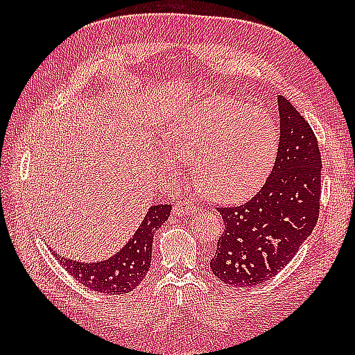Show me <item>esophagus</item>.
Instances as JSON below:
<instances>
[{"label":"esophagus","instance_id":"esophagus-1","mask_svg":"<svg viewBox=\"0 0 355 355\" xmlns=\"http://www.w3.org/2000/svg\"><path fill=\"white\" fill-rule=\"evenodd\" d=\"M195 210H197V206H195L193 202L183 200V201H178V202H175V205H173L172 212H173V215H177V216H184V215L193 214Z\"/></svg>","mask_w":355,"mask_h":355}]
</instances>
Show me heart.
<instances>
[{"label": "heart", "mask_w": 355, "mask_h": 355, "mask_svg": "<svg viewBox=\"0 0 355 355\" xmlns=\"http://www.w3.org/2000/svg\"><path fill=\"white\" fill-rule=\"evenodd\" d=\"M166 145L182 160H192V175L202 192L233 201L261 183L276 154L277 132L262 108L212 97L172 120ZM166 166L180 171L172 158Z\"/></svg>", "instance_id": "heart-1"}]
</instances>
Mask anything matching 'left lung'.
Masks as SVG:
<instances>
[{"label": "left lung", "mask_w": 355, "mask_h": 355, "mask_svg": "<svg viewBox=\"0 0 355 355\" xmlns=\"http://www.w3.org/2000/svg\"><path fill=\"white\" fill-rule=\"evenodd\" d=\"M277 107L281 134L266 183L243 205L216 207L224 232L210 268L232 286H254L276 276L311 235L319 218L318 139L284 96H277Z\"/></svg>", "instance_id": "obj_1"}]
</instances>
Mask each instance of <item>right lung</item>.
<instances>
[{
    "label": "right lung",
    "instance_id": "obj_1",
    "mask_svg": "<svg viewBox=\"0 0 355 355\" xmlns=\"http://www.w3.org/2000/svg\"><path fill=\"white\" fill-rule=\"evenodd\" d=\"M171 205H158L149 207L145 220L128 241L122 250L101 262H78L56 254L62 268L87 288L102 294H125L137 288L145 279L150 267L153 239L157 229L168 220ZM51 250V248H50Z\"/></svg>",
    "mask_w": 355,
    "mask_h": 355
}]
</instances>
